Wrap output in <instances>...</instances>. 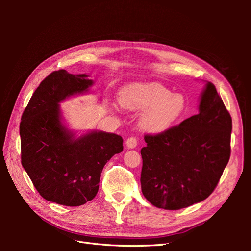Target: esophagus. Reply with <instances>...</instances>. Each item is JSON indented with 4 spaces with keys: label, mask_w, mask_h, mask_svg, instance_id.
<instances>
[{
    "label": "esophagus",
    "mask_w": 251,
    "mask_h": 251,
    "mask_svg": "<svg viewBox=\"0 0 251 251\" xmlns=\"http://www.w3.org/2000/svg\"><path fill=\"white\" fill-rule=\"evenodd\" d=\"M136 146H137V138L134 137V136H132V137H128L126 139V147L128 149H134V148H136Z\"/></svg>",
    "instance_id": "1"
}]
</instances>
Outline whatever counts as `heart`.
<instances>
[{
  "label": "heart",
  "mask_w": 251,
  "mask_h": 251,
  "mask_svg": "<svg viewBox=\"0 0 251 251\" xmlns=\"http://www.w3.org/2000/svg\"><path fill=\"white\" fill-rule=\"evenodd\" d=\"M119 102L128 110H148L141 119V126L153 133L170 127L186 107L183 95L172 94L168 88L156 82L126 86L120 91Z\"/></svg>",
  "instance_id": "b5f03b06"
}]
</instances>
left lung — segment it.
Listing matches in <instances>:
<instances>
[{
	"mask_svg": "<svg viewBox=\"0 0 251 251\" xmlns=\"http://www.w3.org/2000/svg\"><path fill=\"white\" fill-rule=\"evenodd\" d=\"M232 120L214 83L201 95L199 113L158 134H146L141 191L158 208L177 210L215 191L230 158Z\"/></svg>",
	"mask_w": 251,
	"mask_h": 251,
	"instance_id": "8db88e82",
	"label": "left lung"
}]
</instances>
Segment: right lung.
Here are the masks:
<instances>
[{
	"mask_svg": "<svg viewBox=\"0 0 251 251\" xmlns=\"http://www.w3.org/2000/svg\"><path fill=\"white\" fill-rule=\"evenodd\" d=\"M86 74L66 70L50 73L25 108L21 118V162L44 199L66 206L92 200L100 187L103 166L123 151L116 134L91 132L75 139L60 123L58 103L93 85Z\"/></svg>",
	"mask_w": 251,
	"mask_h": 251,
	"instance_id": "add662e5",
	"label": "right lung"
}]
</instances>
